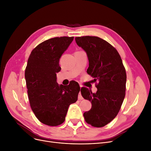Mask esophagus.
Returning a JSON list of instances; mask_svg holds the SVG:
<instances>
[{
	"mask_svg": "<svg viewBox=\"0 0 151 151\" xmlns=\"http://www.w3.org/2000/svg\"><path fill=\"white\" fill-rule=\"evenodd\" d=\"M80 87H81V86ZM78 99H79V100L83 99V96H82V95H81V92L79 93V96H78Z\"/></svg>",
	"mask_w": 151,
	"mask_h": 151,
	"instance_id": "obj_1",
	"label": "esophagus"
}]
</instances>
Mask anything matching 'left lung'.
<instances>
[{"instance_id":"obj_1","label":"left lung","mask_w":151,"mask_h":151,"mask_svg":"<svg viewBox=\"0 0 151 151\" xmlns=\"http://www.w3.org/2000/svg\"><path fill=\"white\" fill-rule=\"evenodd\" d=\"M75 39L87 53V72L94 78L98 89L96 93L85 87L81 89L83 97L92 104L90 110L84 113V119L94 127H103L116 117L121 108L125 96V68L116 48L106 41L92 36Z\"/></svg>"}]
</instances>
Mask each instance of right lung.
I'll return each mask as SVG.
<instances>
[{
    "label": "right lung",
    "mask_w": 151,
    "mask_h": 151,
    "mask_svg": "<svg viewBox=\"0 0 151 151\" xmlns=\"http://www.w3.org/2000/svg\"><path fill=\"white\" fill-rule=\"evenodd\" d=\"M73 40V36H61L45 41L32 50L27 63L25 79L31 108L38 120L48 126L64 122L68 106L78 98L77 82L63 86L56 81L61 70L59 60Z\"/></svg>",
    "instance_id": "1"
}]
</instances>
